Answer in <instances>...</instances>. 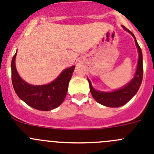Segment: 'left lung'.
I'll return each mask as SVG.
<instances>
[{"instance_id":"left-lung-1","label":"left lung","mask_w":154,"mask_h":154,"mask_svg":"<svg viewBox=\"0 0 154 154\" xmlns=\"http://www.w3.org/2000/svg\"><path fill=\"white\" fill-rule=\"evenodd\" d=\"M123 27L128 32H130L133 35V38H135L136 45H137V49H138V64H137V72H136L134 78L126 86H124L122 89H119V90L114 91L112 92H98V91L95 90L92 88L90 81L89 80V88H90V92L92 97L95 99V100L96 102H98L100 104L103 105V106H106L108 107H119L126 104L137 93L138 89H140V86L141 83H142L143 75L142 51H141L140 47L139 46L138 43H137V40H136V38L134 36V35L132 33L131 31H129L126 27Z\"/></svg>"}]
</instances>
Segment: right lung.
I'll return each instance as SVG.
<instances>
[{
    "instance_id": "1",
    "label": "right lung",
    "mask_w": 154,
    "mask_h": 154,
    "mask_svg": "<svg viewBox=\"0 0 154 154\" xmlns=\"http://www.w3.org/2000/svg\"><path fill=\"white\" fill-rule=\"evenodd\" d=\"M15 55L11 62V80L16 94L25 103L36 109L48 111L60 106L68 91L75 66L64 70L58 78L45 85L28 84L19 76L15 67Z\"/></svg>"
}]
</instances>
